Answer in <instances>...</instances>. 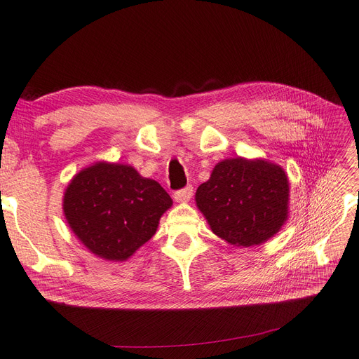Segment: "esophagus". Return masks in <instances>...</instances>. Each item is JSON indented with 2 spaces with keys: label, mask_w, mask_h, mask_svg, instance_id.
Segmentation results:
<instances>
[{
  "label": "esophagus",
  "mask_w": 359,
  "mask_h": 359,
  "mask_svg": "<svg viewBox=\"0 0 359 359\" xmlns=\"http://www.w3.org/2000/svg\"><path fill=\"white\" fill-rule=\"evenodd\" d=\"M191 194H193V187H191V185H187V187H184L181 190H177L174 193V199L177 202H189Z\"/></svg>",
  "instance_id": "esophagus-1"
}]
</instances>
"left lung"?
Returning a JSON list of instances; mask_svg holds the SVG:
<instances>
[{"mask_svg":"<svg viewBox=\"0 0 359 359\" xmlns=\"http://www.w3.org/2000/svg\"><path fill=\"white\" fill-rule=\"evenodd\" d=\"M288 178L282 168L242 157L219 162L196 191L212 231L236 246L259 245L288 217Z\"/></svg>","mask_w":359,"mask_h":359,"instance_id":"1","label":"left lung"}]
</instances>
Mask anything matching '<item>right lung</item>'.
Returning a JSON list of instances; mask_svg holds the SVG:
<instances>
[{"label": "right lung", "mask_w": 359, "mask_h": 359, "mask_svg": "<svg viewBox=\"0 0 359 359\" xmlns=\"http://www.w3.org/2000/svg\"><path fill=\"white\" fill-rule=\"evenodd\" d=\"M172 199L132 166L96 163L72 178L64 212L76 236L97 257L123 262L153 238Z\"/></svg>", "instance_id": "1"}]
</instances>
